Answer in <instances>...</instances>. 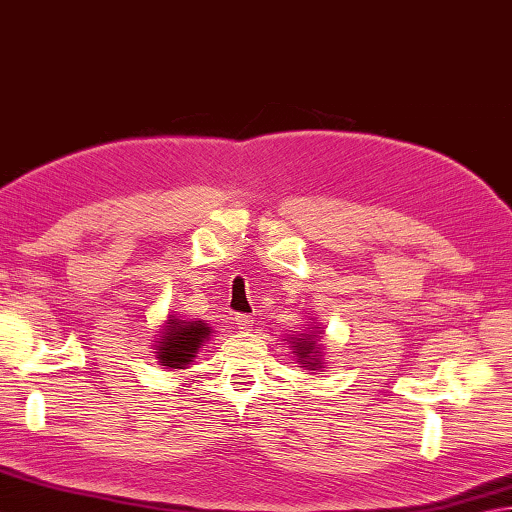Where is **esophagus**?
Listing matches in <instances>:
<instances>
[{
	"label": "esophagus",
	"instance_id": "obj_1",
	"mask_svg": "<svg viewBox=\"0 0 512 512\" xmlns=\"http://www.w3.org/2000/svg\"><path fill=\"white\" fill-rule=\"evenodd\" d=\"M234 320H236V327L243 329V331H249L254 327V318L247 316V314H236Z\"/></svg>",
	"mask_w": 512,
	"mask_h": 512
}]
</instances>
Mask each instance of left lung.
Wrapping results in <instances>:
<instances>
[{"instance_id":"8db88e82","label":"left lung","mask_w":512,"mask_h":512,"mask_svg":"<svg viewBox=\"0 0 512 512\" xmlns=\"http://www.w3.org/2000/svg\"><path fill=\"white\" fill-rule=\"evenodd\" d=\"M294 344H296V356H298V362H302L305 364V367H309L311 371H316L318 367H320V358H318V344H316V340L314 338H309V333L307 336H302V338H294Z\"/></svg>"}]
</instances>
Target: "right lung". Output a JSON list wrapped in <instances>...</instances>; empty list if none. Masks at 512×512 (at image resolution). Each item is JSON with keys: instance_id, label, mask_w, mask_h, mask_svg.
Here are the masks:
<instances>
[{"instance_id": "add662e5", "label": "right lung", "mask_w": 512, "mask_h": 512, "mask_svg": "<svg viewBox=\"0 0 512 512\" xmlns=\"http://www.w3.org/2000/svg\"><path fill=\"white\" fill-rule=\"evenodd\" d=\"M210 336V327L201 320L183 322L179 318H170L168 327L161 333L159 344V360L163 367L172 369H185L196 358V351Z\"/></svg>"}]
</instances>
